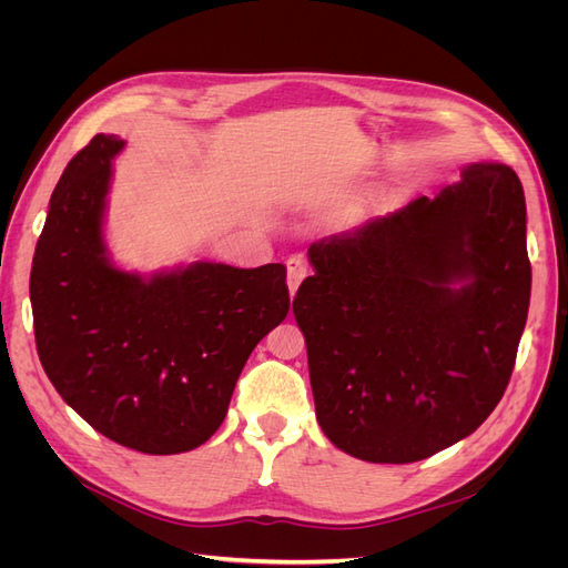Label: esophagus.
Segmentation results:
<instances>
[{
    "instance_id": "34e87169",
    "label": "esophagus",
    "mask_w": 568,
    "mask_h": 568,
    "mask_svg": "<svg viewBox=\"0 0 568 568\" xmlns=\"http://www.w3.org/2000/svg\"><path fill=\"white\" fill-rule=\"evenodd\" d=\"M305 274H307L305 257L303 255H291L288 261H286V284H288V294L291 296H294L296 291H298L301 282L305 280Z\"/></svg>"
}]
</instances>
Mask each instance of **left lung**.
I'll use <instances>...</instances> for the list:
<instances>
[{
	"instance_id": "obj_1",
	"label": "left lung",
	"mask_w": 568,
	"mask_h": 568,
	"mask_svg": "<svg viewBox=\"0 0 568 568\" xmlns=\"http://www.w3.org/2000/svg\"><path fill=\"white\" fill-rule=\"evenodd\" d=\"M436 199L307 248L294 298L315 415L338 450L407 464L467 438L500 403L530 301L526 199L471 163Z\"/></svg>"
}]
</instances>
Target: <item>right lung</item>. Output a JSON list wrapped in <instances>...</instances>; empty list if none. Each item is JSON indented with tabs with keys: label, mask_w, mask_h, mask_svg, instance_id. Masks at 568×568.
<instances>
[{
	"label": "right lung",
	"mask_w": 568,
	"mask_h": 568,
	"mask_svg": "<svg viewBox=\"0 0 568 568\" xmlns=\"http://www.w3.org/2000/svg\"><path fill=\"white\" fill-rule=\"evenodd\" d=\"M123 146L97 134L65 165L32 257V324L49 382L84 422L178 455L217 432L248 355L286 317V267L201 261L149 280L115 267L101 225Z\"/></svg>",
	"instance_id": "obj_1"
}]
</instances>
